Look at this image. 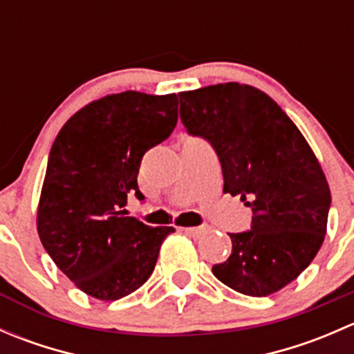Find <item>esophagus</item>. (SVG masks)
Returning <instances> with one entry per match:
<instances>
[{"instance_id": "obj_1", "label": "esophagus", "mask_w": 354, "mask_h": 354, "mask_svg": "<svg viewBox=\"0 0 354 354\" xmlns=\"http://www.w3.org/2000/svg\"><path fill=\"white\" fill-rule=\"evenodd\" d=\"M181 231H185V233H187L188 236L198 238V236H202V234L205 233L207 230L203 226H198V227H181Z\"/></svg>"}]
</instances>
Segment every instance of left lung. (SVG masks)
<instances>
[{
    "label": "left lung",
    "mask_w": 354,
    "mask_h": 354,
    "mask_svg": "<svg viewBox=\"0 0 354 354\" xmlns=\"http://www.w3.org/2000/svg\"><path fill=\"white\" fill-rule=\"evenodd\" d=\"M188 133L219 156L224 194L252 207V230L230 233V259L212 267L223 284L269 296L315 259L327 233L330 188L295 123L266 92L238 82L180 92Z\"/></svg>",
    "instance_id": "8db88e82"
}]
</instances>
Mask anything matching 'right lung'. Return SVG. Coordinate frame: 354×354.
<instances>
[{
    "label": "right lung",
    "mask_w": 354,
    "mask_h": 354,
    "mask_svg": "<svg viewBox=\"0 0 354 354\" xmlns=\"http://www.w3.org/2000/svg\"><path fill=\"white\" fill-rule=\"evenodd\" d=\"M178 123L176 94L137 91L88 102L63 124L49 152L37 205V233L58 269L80 291L114 301L154 270L174 227L127 216L142 157Z\"/></svg>",
    "instance_id": "obj_1"
}]
</instances>
